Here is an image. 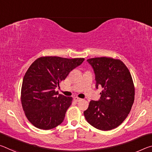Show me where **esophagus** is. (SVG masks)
Returning <instances> with one entry per match:
<instances>
[{"label": "esophagus", "mask_w": 152, "mask_h": 152, "mask_svg": "<svg viewBox=\"0 0 152 152\" xmlns=\"http://www.w3.org/2000/svg\"><path fill=\"white\" fill-rule=\"evenodd\" d=\"M74 101H76V102H79V101H80L82 99H80V98H78V97H75L74 99Z\"/></svg>", "instance_id": "obj_1"}]
</instances>
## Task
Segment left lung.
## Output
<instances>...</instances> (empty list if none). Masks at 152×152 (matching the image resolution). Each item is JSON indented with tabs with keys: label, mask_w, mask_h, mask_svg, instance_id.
Segmentation results:
<instances>
[{
	"label": "left lung",
	"mask_w": 152,
	"mask_h": 152,
	"mask_svg": "<svg viewBox=\"0 0 152 152\" xmlns=\"http://www.w3.org/2000/svg\"><path fill=\"white\" fill-rule=\"evenodd\" d=\"M95 74L96 87L103 90L99 101H91L84 111L87 121L94 127L109 131L117 127L128 116L135 99L132 75L122 61L101 57L87 60Z\"/></svg>",
	"instance_id": "1"
}]
</instances>
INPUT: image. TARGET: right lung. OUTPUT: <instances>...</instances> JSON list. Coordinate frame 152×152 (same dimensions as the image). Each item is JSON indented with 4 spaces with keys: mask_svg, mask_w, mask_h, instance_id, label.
<instances>
[{
    "mask_svg": "<svg viewBox=\"0 0 152 152\" xmlns=\"http://www.w3.org/2000/svg\"><path fill=\"white\" fill-rule=\"evenodd\" d=\"M84 58L45 56L32 63L23 80L20 100L25 116L35 127L48 130L63 122L72 97L55 89Z\"/></svg>",
    "mask_w": 152,
    "mask_h": 152,
    "instance_id": "obj_1",
    "label": "right lung"
}]
</instances>
